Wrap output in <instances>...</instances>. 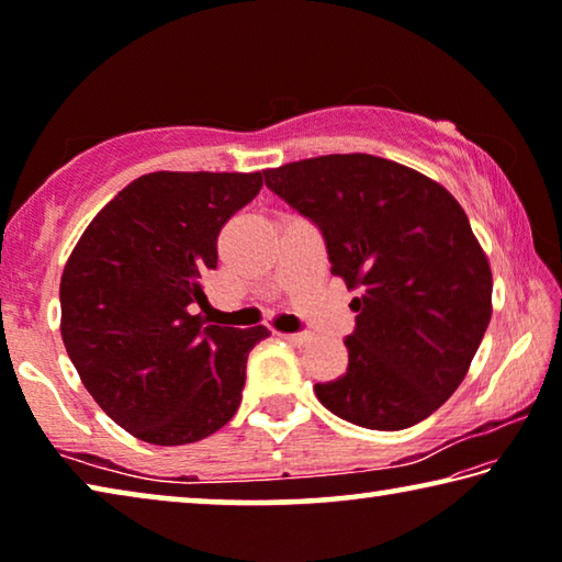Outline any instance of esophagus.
Returning <instances> with one entry per match:
<instances>
[{"instance_id":"obj_1","label":"esophagus","mask_w":562,"mask_h":562,"mask_svg":"<svg viewBox=\"0 0 562 562\" xmlns=\"http://www.w3.org/2000/svg\"><path fill=\"white\" fill-rule=\"evenodd\" d=\"M284 341H290L292 347H304L310 341V335H304V331H294V335H280Z\"/></svg>"}]
</instances>
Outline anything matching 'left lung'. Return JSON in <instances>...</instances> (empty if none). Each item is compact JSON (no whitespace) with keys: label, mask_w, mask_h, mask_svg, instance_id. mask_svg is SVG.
<instances>
[{"label":"left lung","mask_w":562,"mask_h":562,"mask_svg":"<svg viewBox=\"0 0 562 562\" xmlns=\"http://www.w3.org/2000/svg\"><path fill=\"white\" fill-rule=\"evenodd\" d=\"M265 186L317 225L331 274L359 290L347 372L315 384L322 406L374 431L424 422L459 389L491 322V268L463 207L369 154L265 170Z\"/></svg>","instance_id":"1"}]
</instances>
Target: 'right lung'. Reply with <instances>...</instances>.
I'll return each mask as SVG.
<instances>
[{"instance_id": "add662e5", "label": "right lung", "mask_w": 562, "mask_h": 562, "mask_svg": "<svg viewBox=\"0 0 562 562\" xmlns=\"http://www.w3.org/2000/svg\"><path fill=\"white\" fill-rule=\"evenodd\" d=\"M260 188L262 173L140 176L66 262L64 347L97 404L140 441H201L240 406L247 355L270 331L207 325L198 310L221 227Z\"/></svg>"}]
</instances>
